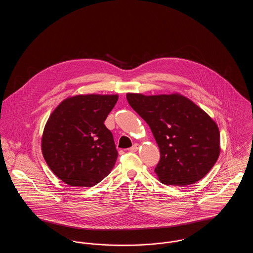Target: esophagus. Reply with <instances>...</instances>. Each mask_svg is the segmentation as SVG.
Listing matches in <instances>:
<instances>
[{
  "mask_svg": "<svg viewBox=\"0 0 253 253\" xmlns=\"http://www.w3.org/2000/svg\"><path fill=\"white\" fill-rule=\"evenodd\" d=\"M139 147H140V145L139 144H133L132 147L129 149V151H130V152H136V151L139 149Z\"/></svg>",
  "mask_w": 253,
  "mask_h": 253,
  "instance_id": "34e87169",
  "label": "esophagus"
}]
</instances>
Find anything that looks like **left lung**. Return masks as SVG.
<instances>
[{"mask_svg":"<svg viewBox=\"0 0 253 253\" xmlns=\"http://www.w3.org/2000/svg\"><path fill=\"white\" fill-rule=\"evenodd\" d=\"M129 104L150 126L160 150L155 169L165 185L187 186L202 179L220 155L216 122L180 94L128 93Z\"/></svg>","mask_w":253,"mask_h":253,"instance_id":"1","label":"left lung"}]
</instances>
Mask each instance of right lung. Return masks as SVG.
<instances>
[{"label": "right lung", "instance_id": "1", "mask_svg": "<svg viewBox=\"0 0 253 253\" xmlns=\"http://www.w3.org/2000/svg\"><path fill=\"white\" fill-rule=\"evenodd\" d=\"M119 95H76L52 112L42 136L49 168L73 187H93L114 168L118 151L104 125Z\"/></svg>", "mask_w": 253, "mask_h": 253}]
</instances>
